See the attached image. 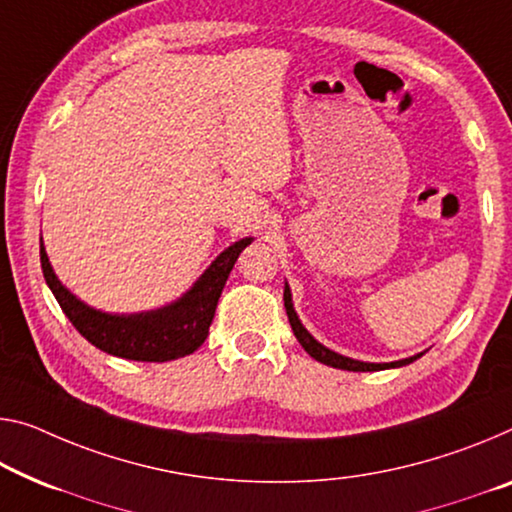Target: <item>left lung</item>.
<instances>
[{"label":"left lung","mask_w":512,"mask_h":512,"mask_svg":"<svg viewBox=\"0 0 512 512\" xmlns=\"http://www.w3.org/2000/svg\"><path fill=\"white\" fill-rule=\"evenodd\" d=\"M283 306H286V313H288V320H290V327H293V334L297 336V341H300L302 348L309 352V355L320 361V364H327L332 368H343V371H355V373H366V371H384V368H398V366H405V364H412V361L419 359L421 355H414L410 359H400V361H391V364H366V361H357V359H350V357H343L338 355V352L325 348V345L318 343L316 338H313L306 329L302 327L300 318H297V313L293 309V297H290V288L286 283V288H283Z\"/></svg>","instance_id":"obj_1"}]
</instances>
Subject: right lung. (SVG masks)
Here are the masks:
<instances>
[{"label": "right lung", "mask_w": 512, "mask_h": 512, "mask_svg": "<svg viewBox=\"0 0 512 512\" xmlns=\"http://www.w3.org/2000/svg\"><path fill=\"white\" fill-rule=\"evenodd\" d=\"M251 245V238H242L224 249L199 281L174 304L146 313H105L91 309L89 304L70 293L54 274L50 258L45 254L41 238V267L47 286L57 297L61 311L86 341L107 355L132 361H171L192 355L206 341L210 322L240 251Z\"/></svg>", "instance_id": "add662e5"}]
</instances>
